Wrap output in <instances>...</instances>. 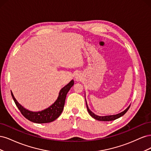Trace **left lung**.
Returning a JSON list of instances; mask_svg holds the SVG:
<instances>
[{
	"label": "left lung",
	"mask_w": 151,
	"mask_h": 151,
	"mask_svg": "<svg viewBox=\"0 0 151 151\" xmlns=\"http://www.w3.org/2000/svg\"><path fill=\"white\" fill-rule=\"evenodd\" d=\"M86 106H87V109H88V111L89 113V115L92 116L93 118H94V119L97 120H99V121H104V122H106V121H112V120H115L117 118H120L121 116H122L123 115H125V114L127 113V111L129 110V108L130 107V106L128 107L125 110H124L123 111H122L120 113H118L117 115H109V116H98L96 115H95L94 113H93L91 111L90 109L88 108V104H87V102H86Z\"/></svg>",
	"instance_id": "obj_1"
}]
</instances>
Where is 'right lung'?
<instances>
[{"label": "right lung", "mask_w": 151, "mask_h": 151, "mask_svg": "<svg viewBox=\"0 0 151 151\" xmlns=\"http://www.w3.org/2000/svg\"><path fill=\"white\" fill-rule=\"evenodd\" d=\"M74 84V81L72 80L69 83L63 87L60 91L58 97L55 102L48 108L38 112H33L28 110V109H26L16 101L12 92L11 95L16 106L19 109L22 115L26 119L36 123H50L56 120L60 115L63 111V107H64L67 94Z\"/></svg>", "instance_id": "add662e5"}]
</instances>
